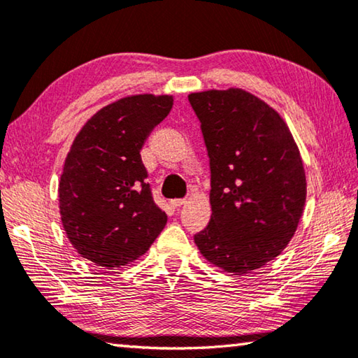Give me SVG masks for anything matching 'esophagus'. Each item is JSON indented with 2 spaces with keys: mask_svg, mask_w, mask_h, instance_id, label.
<instances>
[{
  "mask_svg": "<svg viewBox=\"0 0 358 358\" xmlns=\"http://www.w3.org/2000/svg\"><path fill=\"white\" fill-rule=\"evenodd\" d=\"M186 201L185 199H175V201H171V207L172 208H180L181 205H185Z\"/></svg>",
  "mask_w": 358,
  "mask_h": 358,
  "instance_id": "34e87169",
  "label": "esophagus"
}]
</instances>
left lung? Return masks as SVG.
<instances>
[{
  "label": "left lung",
  "instance_id": "left-lung-1",
  "mask_svg": "<svg viewBox=\"0 0 358 358\" xmlns=\"http://www.w3.org/2000/svg\"><path fill=\"white\" fill-rule=\"evenodd\" d=\"M210 157L208 226L194 235L202 256L243 275L280 256L303 213L305 169L273 108L238 88L187 96Z\"/></svg>",
  "mask_w": 358,
  "mask_h": 358
}]
</instances>
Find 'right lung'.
Segmentation results:
<instances>
[{
  "mask_svg": "<svg viewBox=\"0 0 358 358\" xmlns=\"http://www.w3.org/2000/svg\"><path fill=\"white\" fill-rule=\"evenodd\" d=\"M172 106V96L123 98L94 113L72 143L58 187L59 215L72 246L96 265L132 262L166 226L141 150Z\"/></svg>",
  "mask_w": 358,
  "mask_h": 358,
  "instance_id": "obj_1",
  "label": "right lung"
}]
</instances>
